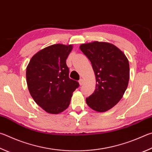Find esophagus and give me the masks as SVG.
I'll list each match as a JSON object with an SVG mask.
<instances>
[{
  "instance_id": "34e87169",
  "label": "esophagus",
  "mask_w": 152,
  "mask_h": 152,
  "mask_svg": "<svg viewBox=\"0 0 152 152\" xmlns=\"http://www.w3.org/2000/svg\"><path fill=\"white\" fill-rule=\"evenodd\" d=\"M79 84H80V86L83 85V84H84L83 79H80V80H79Z\"/></svg>"
}]
</instances>
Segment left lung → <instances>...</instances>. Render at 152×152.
I'll return each instance as SVG.
<instances>
[{
	"label": "left lung",
	"mask_w": 152,
	"mask_h": 152,
	"mask_svg": "<svg viewBox=\"0 0 152 152\" xmlns=\"http://www.w3.org/2000/svg\"><path fill=\"white\" fill-rule=\"evenodd\" d=\"M80 48L90 60L96 76L94 92L86 99L88 106L99 112L107 111L121 100L128 87V60L110 43L96 41Z\"/></svg>",
	"instance_id": "1"
}]
</instances>
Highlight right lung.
<instances>
[{
  "instance_id": "add662e5",
  "label": "right lung",
  "mask_w": 152,
  "mask_h": 152,
  "mask_svg": "<svg viewBox=\"0 0 152 152\" xmlns=\"http://www.w3.org/2000/svg\"><path fill=\"white\" fill-rule=\"evenodd\" d=\"M72 45L57 44L41 50L26 68V82L35 102L50 114H59L69 106L79 83L69 78L66 59Z\"/></svg>"
}]
</instances>
